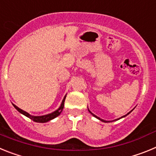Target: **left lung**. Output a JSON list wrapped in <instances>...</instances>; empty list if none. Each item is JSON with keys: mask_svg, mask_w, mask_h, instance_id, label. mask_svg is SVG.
Masks as SVG:
<instances>
[{"mask_svg": "<svg viewBox=\"0 0 156 156\" xmlns=\"http://www.w3.org/2000/svg\"><path fill=\"white\" fill-rule=\"evenodd\" d=\"M88 111L90 112V113H91V114H92V115H94V117H96V118H97V119H99V120H101V121H102V122H108V121H106V120H104V119H100V118H99V117H98V116H97V115H94V114H93V113H92L91 112H90V110H89V109H88ZM132 112V110H131V111H130V112H128V113H127V114H126V115H123V116H122V117H121V118H122V117H125V116H126V115H128V114H129V113H130V112ZM121 118H119V119H121ZM115 119V120H118V119ZM115 120H113V121H115Z\"/></svg>", "mask_w": 156, "mask_h": 156, "instance_id": "left-lung-1", "label": "left lung"}]
</instances>
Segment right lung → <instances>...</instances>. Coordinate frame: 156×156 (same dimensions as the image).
Here are the masks:
<instances>
[{"label":"right lung","instance_id":"add662e5","mask_svg":"<svg viewBox=\"0 0 156 156\" xmlns=\"http://www.w3.org/2000/svg\"><path fill=\"white\" fill-rule=\"evenodd\" d=\"M66 95L64 97V98H63L61 106L59 107L58 109H57L56 111L53 112H51V113H50V114H48V115H41V116H34V115H31L30 114H29L28 112L23 111V109L19 108V107H17V106L15 105L14 104H13V106L15 107V108H16V109H17L18 111L20 112V113L23 114V115H26L27 117H28V118L31 119L32 120H34V122H48V121L51 120V119H55V118H56V117L58 116V115H60V113H61L62 111L63 108H64V102H65V99H66Z\"/></svg>","mask_w":156,"mask_h":156}]
</instances>
